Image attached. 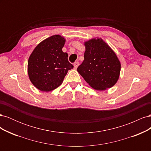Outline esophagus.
<instances>
[{
    "label": "esophagus",
    "instance_id": "esophagus-1",
    "mask_svg": "<svg viewBox=\"0 0 151 151\" xmlns=\"http://www.w3.org/2000/svg\"><path fill=\"white\" fill-rule=\"evenodd\" d=\"M79 64V62H76L74 63V68H75V69H76V68H77V67H78Z\"/></svg>",
    "mask_w": 151,
    "mask_h": 151
}]
</instances>
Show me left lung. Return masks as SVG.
Segmentation results:
<instances>
[{
  "label": "left lung",
  "instance_id": "8db88e82",
  "mask_svg": "<svg viewBox=\"0 0 151 151\" xmlns=\"http://www.w3.org/2000/svg\"><path fill=\"white\" fill-rule=\"evenodd\" d=\"M84 60L77 72L91 88L104 91L119 79L121 63L115 52L101 38H95L84 43Z\"/></svg>",
  "mask_w": 151,
  "mask_h": 151
}]
</instances>
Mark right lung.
<instances>
[{"instance_id": "obj_1", "label": "right lung", "mask_w": 151, "mask_h": 151, "mask_svg": "<svg viewBox=\"0 0 151 151\" xmlns=\"http://www.w3.org/2000/svg\"><path fill=\"white\" fill-rule=\"evenodd\" d=\"M63 36L53 35L40 42L32 52L28 62V73L31 83L43 92L57 88L68 70L74 66L68 61V54L62 51Z\"/></svg>"}]
</instances>
